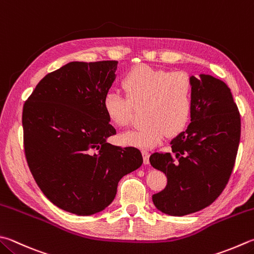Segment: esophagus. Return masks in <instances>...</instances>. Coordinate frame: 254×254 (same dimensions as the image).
Returning <instances> with one entry per match:
<instances>
[{
  "mask_svg": "<svg viewBox=\"0 0 254 254\" xmlns=\"http://www.w3.org/2000/svg\"><path fill=\"white\" fill-rule=\"evenodd\" d=\"M141 154H142V157H143V164H146V165L149 164V151L146 150V149H142Z\"/></svg>",
  "mask_w": 254,
  "mask_h": 254,
  "instance_id": "1",
  "label": "esophagus"
}]
</instances>
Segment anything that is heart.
Listing matches in <instances>:
<instances>
[{"label":"heart","instance_id":"1","mask_svg":"<svg viewBox=\"0 0 254 254\" xmlns=\"http://www.w3.org/2000/svg\"><path fill=\"white\" fill-rule=\"evenodd\" d=\"M122 86L126 96L111 90L103 99L104 112L113 125H129L135 108L145 107L146 124L122 135V140L127 145L152 148L167 133L176 135L188 125L194 92L192 79L186 71L138 65L124 76Z\"/></svg>","mask_w":254,"mask_h":254}]
</instances>
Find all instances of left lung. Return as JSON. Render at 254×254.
<instances>
[{"instance_id": "left-lung-1", "label": "left lung", "mask_w": 254, "mask_h": 254, "mask_svg": "<svg viewBox=\"0 0 254 254\" xmlns=\"http://www.w3.org/2000/svg\"><path fill=\"white\" fill-rule=\"evenodd\" d=\"M191 79V123L171 140L170 151L155 152L149 158L151 166L168 180L152 201L159 211L175 217L200 211L221 194L241 135L240 114L227 84L205 74Z\"/></svg>"}]
</instances>
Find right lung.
<instances>
[{"mask_svg":"<svg viewBox=\"0 0 254 254\" xmlns=\"http://www.w3.org/2000/svg\"><path fill=\"white\" fill-rule=\"evenodd\" d=\"M117 64L70 62L41 79L23 107L24 150L37 186L56 207L77 216L103 211L119 180L142 164L139 149L107 142L116 129L103 99Z\"/></svg>","mask_w":254,"mask_h":254,"instance_id":"obj_1","label":"right lung"}]
</instances>
